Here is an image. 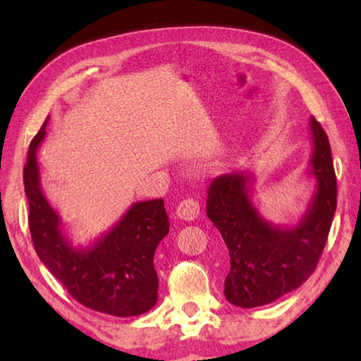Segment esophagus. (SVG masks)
Here are the masks:
<instances>
[{"label": "esophagus", "instance_id": "34e87169", "mask_svg": "<svg viewBox=\"0 0 361 361\" xmlns=\"http://www.w3.org/2000/svg\"><path fill=\"white\" fill-rule=\"evenodd\" d=\"M200 212V205L195 199H185L181 200L180 205L176 207V216L183 221H192V219L197 218Z\"/></svg>", "mask_w": 361, "mask_h": 361}]
</instances>
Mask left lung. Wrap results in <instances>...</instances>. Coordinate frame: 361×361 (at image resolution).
I'll use <instances>...</instances> for the list:
<instances>
[{
  "label": "left lung",
  "instance_id": "8db88e82",
  "mask_svg": "<svg viewBox=\"0 0 361 361\" xmlns=\"http://www.w3.org/2000/svg\"><path fill=\"white\" fill-rule=\"evenodd\" d=\"M309 127L314 143L309 172L317 186L296 226H277L261 216L252 200L253 173L219 175L209 188L207 216L229 250L224 296L237 307L271 304L299 288L325 248L338 188L326 133L315 118H310Z\"/></svg>",
  "mask_w": 361,
  "mask_h": 361
}]
</instances>
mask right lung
<instances>
[{
  "label": "right lung",
  "instance_id": "1",
  "mask_svg": "<svg viewBox=\"0 0 361 361\" xmlns=\"http://www.w3.org/2000/svg\"><path fill=\"white\" fill-rule=\"evenodd\" d=\"M44 124L28 148L23 185L30 205V234L49 272L85 307L114 317L148 312L157 301L154 253L169 234L162 199L133 204L111 229L87 247H75L63 232L62 218L41 189L36 151L46 137Z\"/></svg>",
  "mask_w": 361,
  "mask_h": 361
}]
</instances>
